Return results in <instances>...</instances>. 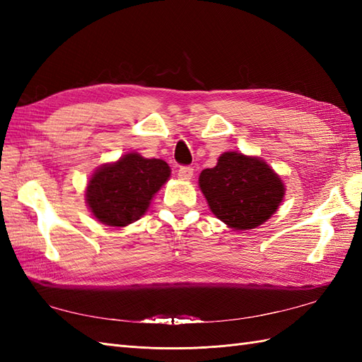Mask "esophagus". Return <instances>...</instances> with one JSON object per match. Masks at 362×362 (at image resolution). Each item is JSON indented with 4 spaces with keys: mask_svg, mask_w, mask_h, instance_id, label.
Masks as SVG:
<instances>
[{
    "mask_svg": "<svg viewBox=\"0 0 362 362\" xmlns=\"http://www.w3.org/2000/svg\"><path fill=\"white\" fill-rule=\"evenodd\" d=\"M193 168L191 166H182L180 169H179V177L182 180H189L191 177H193Z\"/></svg>",
    "mask_w": 362,
    "mask_h": 362,
    "instance_id": "esophagus-1",
    "label": "esophagus"
}]
</instances>
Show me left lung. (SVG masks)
<instances>
[{
	"label": "left lung",
	"instance_id": "8db88e82",
	"mask_svg": "<svg viewBox=\"0 0 362 362\" xmlns=\"http://www.w3.org/2000/svg\"><path fill=\"white\" fill-rule=\"evenodd\" d=\"M199 188L211 213L233 230H252L279 210L284 197L281 177L263 158L227 151L214 168L199 175Z\"/></svg>",
	"mask_w": 362,
	"mask_h": 362
}]
</instances>
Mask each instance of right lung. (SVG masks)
Listing matches in <instances>:
<instances>
[{
  "instance_id": "1",
  "label": "right lung",
  "mask_w": 362,
  "mask_h": 362,
  "mask_svg": "<svg viewBox=\"0 0 362 362\" xmlns=\"http://www.w3.org/2000/svg\"><path fill=\"white\" fill-rule=\"evenodd\" d=\"M171 175L160 158L127 152L96 168L86 187V204L96 221L109 227H127L149 210L153 196Z\"/></svg>"
}]
</instances>
